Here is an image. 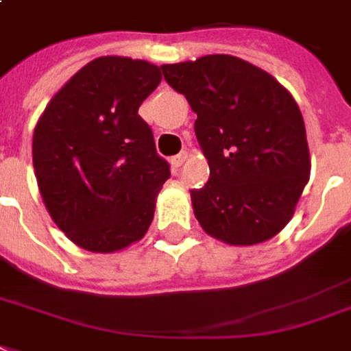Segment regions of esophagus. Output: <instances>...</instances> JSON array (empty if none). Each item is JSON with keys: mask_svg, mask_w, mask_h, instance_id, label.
Returning a JSON list of instances; mask_svg holds the SVG:
<instances>
[{"mask_svg": "<svg viewBox=\"0 0 351 351\" xmlns=\"http://www.w3.org/2000/svg\"><path fill=\"white\" fill-rule=\"evenodd\" d=\"M186 157H189V152H181V154H178L176 157L172 159V165L176 166V168H179V166H183V162L186 160Z\"/></svg>", "mask_w": 351, "mask_h": 351, "instance_id": "1", "label": "esophagus"}]
</instances>
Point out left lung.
<instances>
[{
	"label": "left lung",
	"instance_id": "8db88e82",
	"mask_svg": "<svg viewBox=\"0 0 351 351\" xmlns=\"http://www.w3.org/2000/svg\"><path fill=\"white\" fill-rule=\"evenodd\" d=\"M160 68L197 114L194 131L210 172L205 186L191 191L199 226L233 246L278 235L311 172L304 116L291 92L233 55Z\"/></svg>",
	"mask_w": 351,
	"mask_h": 351
}]
</instances>
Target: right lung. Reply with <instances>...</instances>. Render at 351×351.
<instances>
[{"mask_svg":"<svg viewBox=\"0 0 351 351\" xmlns=\"http://www.w3.org/2000/svg\"><path fill=\"white\" fill-rule=\"evenodd\" d=\"M159 66L99 57L83 66L42 112L33 166L57 228L79 247L112 254L141 241L170 165L138 107L159 86Z\"/></svg>","mask_w":351,"mask_h":351,"instance_id":"add662e5","label":"right lung"}]
</instances>
